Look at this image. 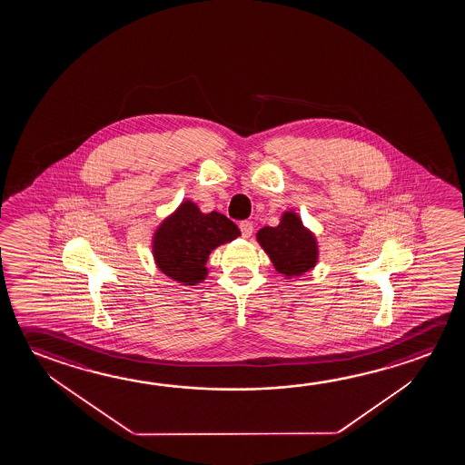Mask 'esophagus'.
<instances>
[{
    "label": "esophagus",
    "instance_id": "esophagus-1",
    "mask_svg": "<svg viewBox=\"0 0 465 465\" xmlns=\"http://www.w3.org/2000/svg\"><path fill=\"white\" fill-rule=\"evenodd\" d=\"M240 230H242V235H243L244 238H248V236H252L254 227H252V222L243 221L240 222Z\"/></svg>",
    "mask_w": 465,
    "mask_h": 465
}]
</instances>
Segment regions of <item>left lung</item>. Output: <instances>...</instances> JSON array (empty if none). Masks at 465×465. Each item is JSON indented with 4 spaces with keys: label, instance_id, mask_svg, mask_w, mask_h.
<instances>
[{
    "label": "left lung",
    "instance_id": "obj_1",
    "mask_svg": "<svg viewBox=\"0 0 465 465\" xmlns=\"http://www.w3.org/2000/svg\"><path fill=\"white\" fill-rule=\"evenodd\" d=\"M256 238L269 254L275 271L287 277L305 274L318 261L316 240L303 227L297 213H283L277 227L259 230Z\"/></svg>",
    "mask_w": 465,
    "mask_h": 465
}]
</instances>
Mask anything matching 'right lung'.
<instances>
[{
  "label": "right lung",
  "instance_id": "1",
  "mask_svg": "<svg viewBox=\"0 0 465 465\" xmlns=\"http://www.w3.org/2000/svg\"><path fill=\"white\" fill-rule=\"evenodd\" d=\"M240 235V230L223 213H203L184 201L153 236V258L160 271L184 285H194L207 275L209 254L219 244Z\"/></svg>",
  "mask_w": 465,
  "mask_h": 465
}]
</instances>
